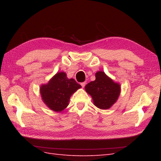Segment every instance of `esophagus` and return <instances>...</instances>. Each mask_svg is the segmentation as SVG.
<instances>
[{"label": "esophagus", "mask_w": 161, "mask_h": 161, "mask_svg": "<svg viewBox=\"0 0 161 161\" xmlns=\"http://www.w3.org/2000/svg\"><path fill=\"white\" fill-rule=\"evenodd\" d=\"M80 84H81V86H82V88H84V86H86V82H85V81H84V82H81V83Z\"/></svg>", "instance_id": "1"}]
</instances>
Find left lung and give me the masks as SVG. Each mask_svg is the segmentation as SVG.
<instances>
[{"mask_svg": "<svg viewBox=\"0 0 161 161\" xmlns=\"http://www.w3.org/2000/svg\"><path fill=\"white\" fill-rule=\"evenodd\" d=\"M85 91L93 99V104L100 109L110 108L119 96L121 86L115 82L103 71L95 73V80L91 81L85 86Z\"/></svg>", "mask_w": 161, "mask_h": 161, "instance_id": "obj_1", "label": "left lung"}]
</instances>
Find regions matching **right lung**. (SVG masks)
<instances>
[{"label":"right lung","mask_w":161,"mask_h":161,"mask_svg":"<svg viewBox=\"0 0 161 161\" xmlns=\"http://www.w3.org/2000/svg\"><path fill=\"white\" fill-rule=\"evenodd\" d=\"M81 88L74 79H68L65 72L57 73L46 84H42L40 94L47 107L55 112H61L69 104L75 92Z\"/></svg>","instance_id":"add662e5"}]
</instances>
